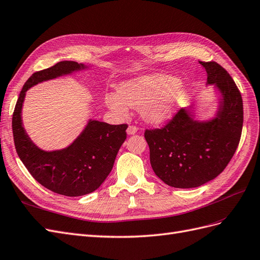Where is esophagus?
<instances>
[{"instance_id": "esophagus-1", "label": "esophagus", "mask_w": 260, "mask_h": 260, "mask_svg": "<svg viewBox=\"0 0 260 260\" xmlns=\"http://www.w3.org/2000/svg\"><path fill=\"white\" fill-rule=\"evenodd\" d=\"M137 131H138V128L136 127V125H129V127L127 128V133L129 136H133V135H136L137 133Z\"/></svg>"}]
</instances>
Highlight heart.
I'll list each match as a JSON object with an SVG mask.
<instances>
[{
  "label": "heart",
  "mask_w": 260,
  "mask_h": 260,
  "mask_svg": "<svg viewBox=\"0 0 260 260\" xmlns=\"http://www.w3.org/2000/svg\"><path fill=\"white\" fill-rule=\"evenodd\" d=\"M169 75H148L122 82L117 93H106V106L119 117H125L129 107L140 109L143 120L158 124L169 120L184 99L186 88Z\"/></svg>",
  "instance_id": "obj_1"
}]
</instances>
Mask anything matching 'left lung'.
Listing matches in <instances>:
<instances>
[{
	"label": "left lung",
	"mask_w": 260,
	"mask_h": 260,
	"mask_svg": "<svg viewBox=\"0 0 260 260\" xmlns=\"http://www.w3.org/2000/svg\"><path fill=\"white\" fill-rule=\"evenodd\" d=\"M200 64L207 73L206 84L220 94L214 117L200 120L193 107L183 108L166 127L144 133L155 175L172 187H198L218 177L241 139L243 101L237 84L217 62Z\"/></svg>",
	"instance_id": "8db88e82"
}]
</instances>
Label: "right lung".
<instances>
[{"mask_svg": "<svg viewBox=\"0 0 260 260\" xmlns=\"http://www.w3.org/2000/svg\"><path fill=\"white\" fill-rule=\"evenodd\" d=\"M77 61H59L37 72L23 84L13 114V136L20 160L39 183L65 196L92 193L112 171L116 156L127 138V124H109L89 119L72 144L61 149L44 151L38 147L22 125L21 111L26 92L44 81L88 70Z\"/></svg>", "mask_w": 260, "mask_h": 260, "instance_id": "add662e5", "label": "right lung"}]
</instances>
